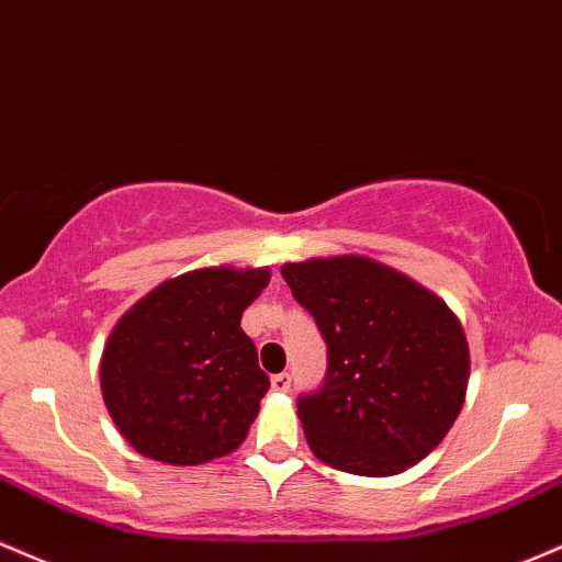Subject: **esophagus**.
Returning <instances> with one entry per match:
<instances>
[{"instance_id": "esophagus-1", "label": "esophagus", "mask_w": 562, "mask_h": 562, "mask_svg": "<svg viewBox=\"0 0 562 562\" xmlns=\"http://www.w3.org/2000/svg\"><path fill=\"white\" fill-rule=\"evenodd\" d=\"M270 386H273V392H289V386H292V375L276 373L273 379H270Z\"/></svg>"}]
</instances>
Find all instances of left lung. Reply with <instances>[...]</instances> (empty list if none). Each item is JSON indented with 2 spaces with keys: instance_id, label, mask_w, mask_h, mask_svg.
I'll use <instances>...</instances> for the list:
<instances>
[{
  "instance_id": "1",
  "label": "left lung",
  "mask_w": 562,
  "mask_h": 562,
  "mask_svg": "<svg viewBox=\"0 0 562 562\" xmlns=\"http://www.w3.org/2000/svg\"><path fill=\"white\" fill-rule=\"evenodd\" d=\"M281 276L328 349L323 384L296 400L310 450L355 476L420 463L463 411L471 358L452 310L368 257L289 262Z\"/></svg>"
}]
</instances>
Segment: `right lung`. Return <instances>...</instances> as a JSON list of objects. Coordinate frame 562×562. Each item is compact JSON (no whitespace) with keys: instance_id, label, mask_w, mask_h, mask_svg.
<instances>
[{"instance_id":"right-lung-1","label":"right lung","mask_w":562,"mask_h":562,"mask_svg":"<svg viewBox=\"0 0 562 562\" xmlns=\"http://www.w3.org/2000/svg\"><path fill=\"white\" fill-rule=\"evenodd\" d=\"M268 281V268H202L160 283L117 321L99 379L136 452L200 465L241 445L270 386L241 313Z\"/></svg>"}]
</instances>
